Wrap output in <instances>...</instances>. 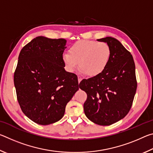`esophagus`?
I'll list each match as a JSON object with an SVG mask.
<instances>
[{
	"mask_svg": "<svg viewBox=\"0 0 153 153\" xmlns=\"http://www.w3.org/2000/svg\"><path fill=\"white\" fill-rule=\"evenodd\" d=\"M82 77H79V76H78V83H79L80 82L82 81Z\"/></svg>",
	"mask_w": 153,
	"mask_h": 153,
	"instance_id": "esophagus-1",
	"label": "esophagus"
}]
</instances>
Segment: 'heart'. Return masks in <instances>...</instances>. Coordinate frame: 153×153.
Masks as SVG:
<instances>
[{"mask_svg": "<svg viewBox=\"0 0 153 153\" xmlns=\"http://www.w3.org/2000/svg\"><path fill=\"white\" fill-rule=\"evenodd\" d=\"M69 53L62 56L66 70L72 73L79 65L81 73L91 77L97 76L105 70L111 56L109 45L96 40L77 41L70 46Z\"/></svg>", "mask_w": 153, "mask_h": 153, "instance_id": "1", "label": "heart"}]
</instances>
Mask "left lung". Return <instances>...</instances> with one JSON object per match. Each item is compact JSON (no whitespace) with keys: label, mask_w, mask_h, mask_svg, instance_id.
Masks as SVG:
<instances>
[{"label":"left lung","mask_w":153,"mask_h":153,"mask_svg":"<svg viewBox=\"0 0 153 153\" xmlns=\"http://www.w3.org/2000/svg\"><path fill=\"white\" fill-rule=\"evenodd\" d=\"M109 45L111 56L101 74L79 83L86 92L85 115L100 126H110L122 120L130 110L137 88L135 63L131 53L112 37L97 40Z\"/></svg>","instance_id":"8db88e82"}]
</instances>
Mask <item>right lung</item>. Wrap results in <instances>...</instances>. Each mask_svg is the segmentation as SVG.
Here are the masks:
<instances>
[{
	"instance_id": "add662e5",
	"label": "right lung",
	"mask_w": 153,
	"mask_h": 153,
	"mask_svg": "<svg viewBox=\"0 0 153 153\" xmlns=\"http://www.w3.org/2000/svg\"><path fill=\"white\" fill-rule=\"evenodd\" d=\"M63 38L38 36L21 51L14 74L18 102L25 115L40 125L55 123L79 89L76 74L64 69Z\"/></svg>"
}]
</instances>
